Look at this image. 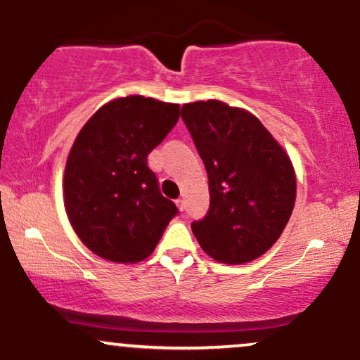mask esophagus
Segmentation results:
<instances>
[{
    "label": "esophagus",
    "mask_w": 360,
    "mask_h": 360,
    "mask_svg": "<svg viewBox=\"0 0 360 360\" xmlns=\"http://www.w3.org/2000/svg\"><path fill=\"white\" fill-rule=\"evenodd\" d=\"M176 205H177V208L181 210V212H184V208H186V203H184V200H183V198H179V200L176 201Z\"/></svg>",
    "instance_id": "1"
}]
</instances>
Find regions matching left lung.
Listing matches in <instances>:
<instances>
[{
  "instance_id": "left-lung-1",
  "label": "left lung",
  "mask_w": 360,
  "mask_h": 360,
  "mask_svg": "<svg viewBox=\"0 0 360 360\" xmlns=\"http://www.w3.org/2000/svg\"><path fill=\"white\" fill-rule=\"evenodd\" d=\"M208 172L210 210L191 230L210 257L245 264L274 245L296 200L291 159L257 117L218 100L181 110Z\"/></svg>"
}]
</instances>
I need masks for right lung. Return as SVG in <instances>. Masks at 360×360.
<instances>
[{"instance_id":"obj_1","label":"right lung","mask_w":360,"mask_h":360,"mask_svg":"<svg viewBox=\"0 0 360 360\" xmlns=\"http://www.w3.org/2000/svg\"><path fill=\"white\" fill-rule=\"evenodd\" d=\"M177 120L179 105L131 94L103 105L77 134L65 162L64 206L74 232L100 257L143 260L177 214L147 166Z\"/></svg>"}]
</instances>
